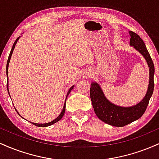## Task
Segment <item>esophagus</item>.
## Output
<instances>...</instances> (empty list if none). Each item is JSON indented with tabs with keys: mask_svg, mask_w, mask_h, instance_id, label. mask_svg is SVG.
<instances>
[{
	"mask_svg": "<svg viewBox=\"0 0 159 159\" xmlns=\"http://www.w3.org/2000/svg\"><path fill=\"white\" fill-rule=\"evenodd\" d=\"M91 74L89 73V72H85L84 74L83 75V77L84 78H88V77H90Z\"/></svg>",
	"mask_w": 159,
	"mask_h": 159,
	"instance_id": "esophagus-1",
	"label": "esophagus"
}]
</instances>
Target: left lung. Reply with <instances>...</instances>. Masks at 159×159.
Listing matches in <instances>:
<instances>
[{
	"label": "left lung",
	"instance_id": "obj_1",
	"mask_svg": "<svg viewBox=\"0 0 159 159\" xmlns=\"http://www.w3.org/2000/svg\"><path fill=\"white\" fill-rule=\"evenodd\" d=\"M130 45L139 52L145 58L149 68L148 90L143 99L135 105L121 107L114 105L107 99L98 84L93 82L90 84V98L96 116L104 123L116 127H123L138 120L144 114L154 90L155 68L143 41L134 32L129 31Z\"/></svg>",
	"mask_w": 159,
	"mask_h": 159
}]
</instances>
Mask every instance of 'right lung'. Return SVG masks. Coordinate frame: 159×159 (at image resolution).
Instances as JSON below:
<instances>
[{
	"mask_svg": "<svg viewBox=\"0 0 159 159\" xmlns=\"http://www.w3.org/2000/svg\"><path fill=\"white\" fill-rule=\"evenodd\" d=\"M19 37H20V36H19ZM19 37H18L17 39H16V40L15 41V43H14L13 45H12V49H11V52H10V55H9L8 60H7V90H8V93H9V89H8V66H9V63H10V61L11 56H12V52H13L14 48H15V46H16V43H17V41H18V40H19ZM73 87H74V85L72 86V87H70V89H69V90L68 93H67L66 97H67V96H68V95L69 94V93H70L71 91H72V89H73ZM9 95H10V93H9ZM15 109H16V108H15ZM65 111H66V101H65V104H64V105H63V110H62V111H61V114H60L59 116H58L57 117L55 120H53V121L50 122V123H40V124H39V123H32V124H34V125H36V126H39V127H46V126H49V125H53V124H54V123H57V122L59 121L60 120H61L62 117H63V114H65ZM16 112H17L18 114H19V112H18L17 111H16Z\"/></svg>",
	"mask_w": 159,
	"mask_h": 159,
	"instance_id": "right-lung-1",
	"label": "right lung"
}]
</instances>
